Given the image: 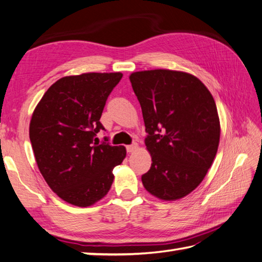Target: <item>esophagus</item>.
Listing matches in <instances>:
<instances>
[{"mask_svg":"<svg viewBox=\"0 0 262 262\" xmlns=\"http://www.w3.org/2000/svg\"><path fill=\"white\" fill-rule=\"evenodd\" d=\"M137 149H138V145H137L136 142L132 143V145L126 146V151H127V152H133V151H136Z\"/></svg>","mask_w":262,"mask_h":262,"instance_id":"esophagus-1","label":"esophagus"}]
</instances>
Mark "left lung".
Listing matches in <instances>:
<instances>
[{
    "instance_id": "8db88e82",
    "label": "left lung",
    "mask_w": 262,
    "mask_h": 262,
    "mask_svg": "<svg viewBox=\"0 0 262 262\" xmlns=\"http://www.w3.org/2000/svg\"><path fill=\"white\" fill-rule=\"evenodd\" d=\"M130 81L152 162L142 184L159 199L183 198L201 183L216 156L221 125L215 100L198 78L185 72L139 71Z\"/></svg>"
}]
</instances>
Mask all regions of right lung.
Segmentation results:
<instances>
[{"mask_svg": "<svg viewBox=\"0 0 262 262\" xmlns=\"http://www.w3.org/2000/svg\"><path fill=\"white\" fill-rule=\"evenodd\" d=\"M123 74L83 73L64 77L47 89L31 116L29 138L36 163L50 188L78 207L94 205L113 183L123 146L97 142L100 116Z\"/></svg>", "mask_w": 262, "mask_h": 262, "instance_id": "1", "label": "right lung"}]
</instances>
